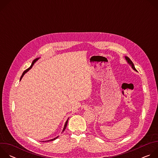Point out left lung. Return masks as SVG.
<instances>
[{"mask_svg": "<svg viewBox=\"0 0 158 158\" xmlns=\"http://www.w3.org/2000/svg\"><path fill=\"white\" fill-rule=\"evenodd\" d=\"M125 58H126V60H127V63L131 66V67L134 70V71H137V70L136 69V68H135V67H134V64H133V62L131 61V60L128 57H127V56H125Z\"/></svg>", "mask_w": 158, "mask_h": 158, "instance_id": "1", "label": "left lung"}]
</instances>
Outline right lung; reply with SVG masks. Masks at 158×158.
Here are the masks:
<instances>
[{
    "instance_id": "right-lung-1",
    "label": "right lung",
    "mask_w": 158,
    "mask_h": 158,
    "mask_svg": "<svg viewBox=\"0 0 158 158\" xmlns=\"http://www.w3.org/2000/svg\"><path fill=\"white\" fill-rule=\"evenodd\" d=\"M39 59V58H36L35 59H34L33 61H32V64H31V65L30 66V67H29V68L27 69H26V71H24V73H22V75L21 76V77H20V81L22 79V77H23V76H24V75L27 72V71H29L31 68H32V66H33V65L34 64V63L38 60ZM68 119H69V118L68 119H67V120L66 121V122H65V125H64V128H63V130H62V132H64V130L65 129V128H66V127H67V123H68ZM59 136H57L56 138H54V139H51V140H48V141H45V142H46V141H54V140H55L56 139H57V138H58ZM42 142H44V141H42Z\"/></svg>"
}]
</instances>
